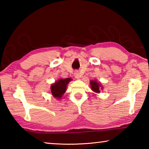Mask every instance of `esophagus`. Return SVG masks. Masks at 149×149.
I'll return each mask as SVG.
<instances>
[{"instance_id":"1","label":"esophagus","mask_w":149,"mask_h":149,"mask_svg":"<svg viewBox=\"0 0 149 149\" xmlns=\"http://www.w3.org/2000/svg\"><path fill=\"white\" fill-rule=\"evenodd\" d=\"M74 76L75 78H76V79H79L81 75V74L79 72L77 71V72H74Z\"/></svg>"}]
</instances>
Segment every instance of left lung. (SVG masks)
<instances>
[{"mask_svg":"<svg viewBox=\"0 0 149 149\" xmlns=\"http://www.w3.org/2000/svg\"><path fill=\"white\" fill-rule=\"evenodd\" d=\"M90 85H91V89H92V91H93L97 93H99L100 92V88H101V89L102 88L101 85H100L99 82H97L96 80L91 81Z\"/></svg>","mask_w":149,"mask_h":149,"instance_id":"obj_1","label":"left lung"}]
</instances>
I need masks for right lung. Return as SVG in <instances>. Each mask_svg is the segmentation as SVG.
I'll use <instances>...</instances> for the list:
<instances>
[{
    "label": "right lung",
    "mask_w": 149,
    "mask_h": 149,
    "mask_svg": "<svg viewBox=\"0 0 149 149\" xmlns=\"http://www.w3.org/2000/svg\"><path fill=\"white\" fill-rule=\"evenodd\" d=\"M72 79L71 78H65V79H60L54 84L51 85L50 91L52 95L57 99H60L62 95L64 94L67 89V85Z\"/></svg>",
    "instance_id": "add662e5"
}]
</instances>
